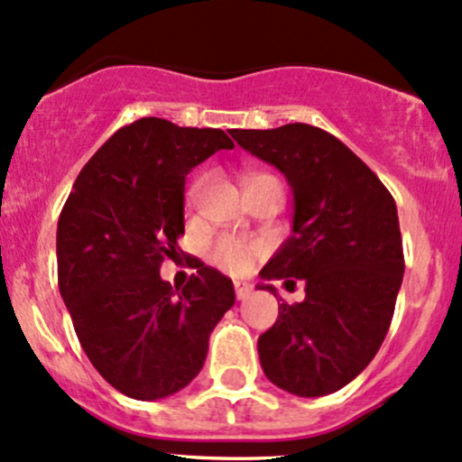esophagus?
Here are the masks:
<instances>
[{"mask_svg": "<svg viewBox=\"0 0 462 462\" xmlns=\"http://www.w3.org/2000/svg\"><path fill=\"white\" fill-rule=\"evenodd\" d=\"M235 294H236V299H239V300H245L247 296L252 294V285L236 281V283H235Z\"/></svg>", "mask_w": 462, "mask_h": 462, "instance_id": "esophagus-1", "label": "esophagus"}]
</instances>
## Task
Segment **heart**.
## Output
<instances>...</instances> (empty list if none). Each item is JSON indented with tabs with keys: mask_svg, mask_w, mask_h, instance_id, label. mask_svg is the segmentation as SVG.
<instances>
[{
	"mask_svg": "<svg viewBox=\"0 0 462 462\" xmlns=\"http://www.w3.org/2000/svg\"><path fill=\"white\" fill-rule=\"evenodd\" d=\"M256 177H270V174H256ZM254 179V177H250ZM199 190H201V183H192V188L188 190V203L197 201ZM254 254H256V247L247 241L241 239H232V236H223L218 239L215 245H212V261L218 265L221 270L230 272V274H244L252 268L254 263Z\"/></svg>",
	"mask_w": 462,
	"mask_h": 462,
	"instance_id": "heart-1",
	"label": "heart"
}]
</instances>
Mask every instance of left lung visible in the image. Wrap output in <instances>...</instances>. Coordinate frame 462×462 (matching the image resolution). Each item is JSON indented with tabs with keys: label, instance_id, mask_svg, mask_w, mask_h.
<instances>
[{
	"label": "left lung",
	"instance_id": "8db88e82",
	"mask_svg": "<svg viewBox=\"0 0 462 462\" xmlns=\"http://www.w3.org/2000/svg\"><path fill=\"white\" fill-rule=\"evenodd\" d=\"M232 139L283 172L294 194L292 235L261 270L274 292L300 279L305 299L281 303L259 337L265 376L290 394L317 398L358 376L390 329L402 283L396 203L381 179L334 134L308 124L230 130Z\"/></svg>",
	"mask_w": 462,
	"mask_h": 462
}]
</instances>
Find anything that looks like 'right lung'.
Masks as SVG:
<instances>
[{"label": "right lung", "mask_w": 462, "mask_h": 462, "mask_svg": "<svg viewBox=\"0 0 462 462\" xmlns=\"http://www.w3.org/2000/svg\"><path fill=\"white\" fill-rule=\"evenodd\" d=\"M232 148L223 130L143 116L116 130L72 186L57 223L60 292L86 356L121 394L183 390L235 305L232 281L201 261L183 288L159 274L163 259H179L188 172Z\"/></svg>", "instance_id": "obj_1"}]
</instances>
